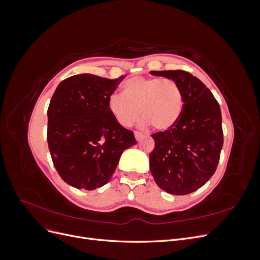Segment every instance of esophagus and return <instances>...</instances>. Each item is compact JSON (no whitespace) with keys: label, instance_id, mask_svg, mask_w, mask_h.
Listing matches in <instances>:
<instances>
[{"label":"esophagus","instance_id":"34e87169","mask_svg":"<svg viewBox=\"0 0 260 260\" xmlns=\"http://www.w3.org/2000/svg\"><path fill=\"white\" fill-rule=\"evenodd\" d=\"M143 133L142 132H140V131H136L135 132V137H136V139H137V141H140L141 139H142L143 138Z\"/></svg>","mask_w":260,"mask_h":260}]
</instances>
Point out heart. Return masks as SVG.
Returning <instances> with one entry per match:
<instances>
[{"instance_id":"1","label":"heart","mask_w":260,"mask_h":260,"mask_svg":"<svg viewBox=\"0 0 260 260\" xmlns=\"http://www.w3.org/2000/svg\"><path fill=\"white\" fill-rule=\"evenodd\" d=\"M124 93L114 92L108 98V108L123 127H131L142 115L144 123L156 130L170 129L180 118L183 94L172 79L136 77L125 81Z\"/></svg>"}]
</instances>
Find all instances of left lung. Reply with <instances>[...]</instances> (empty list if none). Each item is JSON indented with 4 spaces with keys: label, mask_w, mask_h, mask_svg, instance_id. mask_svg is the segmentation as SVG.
I'll list each match as a JSON object with an SVG mask.
<instances>
[{
    "label": "left lung",
    "mask_w": 260,
    "mask_h": 260,
    "mask_svg": "<svg viewBox=\"0 0 260 260\" xmlns=\"http://www.w3.org/2000/svg\"><path fill=\"white\" fill-rule=\"evenodd\" d=\"M176 81L183 94V108L170 129L152 135L155 147L149 168L161 190L185 195L202 187L215 174L223 145L221 111L199 78L184 70L151 72Z\"/></svg>",
    "instance_id": "8db88e82"
}]
</instances>
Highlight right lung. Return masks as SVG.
Instances as JSON below:
<instances>
[{
    "label": "right lung",
    "instance_id": "1",
    "mask_svg": "<svg viewBox=\"0 0 260 260\" xmlns=\"http://www.w3.org/2000/svg\"><path fill=\"white\" fill-rule=\"evenodd\" d=\"M125 76L109 80L90 74L69 77L48 108V144L55 169L76 188L95 190L111 180L124 149L137 143L108 108Z\"/></svg>",
    "mask_w": 260,
    "mask_h": 260
}]
</instances>
